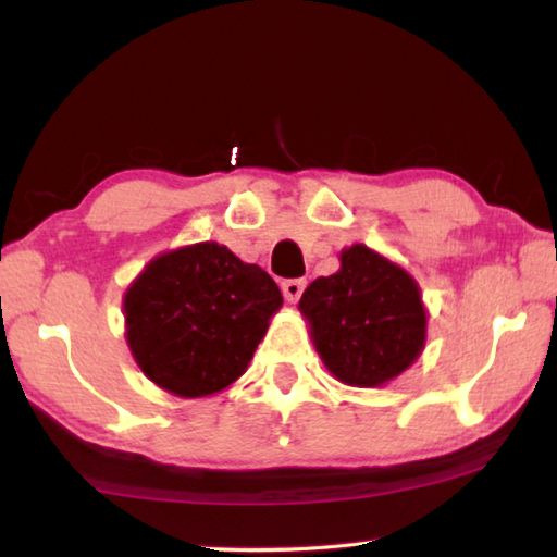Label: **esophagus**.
<instances>
[{
	"mask_svg": "<svg viewBox=\"0 0 557 557\" xmlns=\"http://www.w3.org/2000/svg\"><path fill=\"white\" fill-rule=\"evenodd\" d=\"M305 287H307L305 280H285L282 282V295H285V299L295 305V301L301 297V292H305Z\"/></svg>",
	"mask_w": 557,
	"mask_h": 557,
	"instance_id": "34e87169",
	"label": "esophagus"
}]
</instances>
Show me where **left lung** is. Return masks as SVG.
Segmentation results:
<instances>
[{
  "mask_svg": "<svg viewBox=\"0 0 557 557\" xmlns=\"http://www.w3.org/2000/svg\"><path fill=\"white\" fill-rule=\"evenodd\" d=\"M342 268L299 299L317 354L336 381L379 388L408 371L428 342V309L408 270L356 243Z\"/></svg>",
  "mask_w": 557,
  "mask_h": 557,
  "instance_id": "left-lung-1",
  "label": "left lung"
}]
</instances>
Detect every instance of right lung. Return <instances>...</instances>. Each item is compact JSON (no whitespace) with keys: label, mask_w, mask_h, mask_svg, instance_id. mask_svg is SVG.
Returning <instances> with one entry per match:
<instances>
[{"label":"right lung","mask_w":557,"mask_h":557,"mask_svg":"<svg viewBox=\"0 0 557 557\" xmlns=\"http://www.w3.org/2000/svg\"><path fill=\"white\" fill-rule=\"evenodd\" d=\"M280 307L275 280L215 240L152 258L122 297L132 358L178 398L238 381Z\"/></svg>","instance_id":"right-lung-1"}]
</instances>
